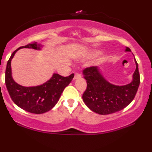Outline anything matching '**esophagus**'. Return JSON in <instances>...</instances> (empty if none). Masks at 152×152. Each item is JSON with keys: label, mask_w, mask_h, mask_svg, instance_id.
I'll return each mask as SVG.
<instances>
[{"label": "esophagus", "mask_w": 152, "mask_h": 152, "mask_svg": "<svg viewBox=\"0 0 152 152\" xmlns=\"http://www.w3.org/2000/svg\"><path fill=\"white\" fill-rule=\"evenodd\" d=\"M81 74H79V73H76V74H74V79H77V78H81Z\"/></svg>", "instance_id": "obj_1"}]
</instances>
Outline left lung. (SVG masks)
Listing matches in <instances>:
<instances>
[{
    "label": "left lung",
    "instance_id": "left-lung-1",
    "mask_svg": "<svg viewBox=\"0 0 152 152\" xmlns=\"http://www.w3.org/2000/svg\"><path fill=\"white\" fill-rule=\"evenodd\" d=\"M126 52H131L126 47ZM132 81L125 86H115L106 81L98 66H91L83 71L87 88L83 93V102L89 109L100 115H109L127 107L134 98L140 83L138 64Z\"/></svg>",
    "mask_w": 152,
    "mask_h": 152
}]
</instances>
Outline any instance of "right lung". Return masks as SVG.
Returning <instances> with one entry per match:
<instances>
[{
	"label": "right lung",
	"mask_w": 152,
	"mask_h": 152,
	"mask_svg": "<svg viewBox=\"0 0 152 152\" xmlns=\"http://www.w3.org/2000/svg\"><path fill=\"white\" fill-rule=\"evenodd\" d=\"M41 47L37 42H32L19 47L11 54L5 69V85L12 100L24 110L34 114L45 113L53 108L74 76V74L66 77L54 74L46 83L33 87L22 86L15 83L11 73V60L15 52L22 48L40 49Z\"/></svg>",
	"instance_id": "add662e5"
}]
</instances>
